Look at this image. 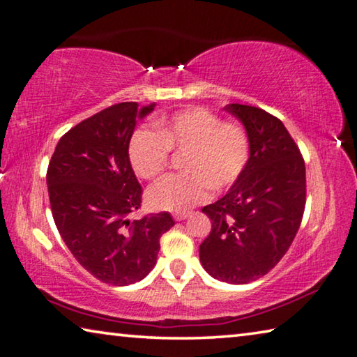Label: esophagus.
Masks as SVG:
<instances>
[{
	"label": "esophagus",
	"instance_id": "esophagus-1",
	"mask_svg": "<svg viewBox=\"0 0 357 357\" xmlns=\"http://www.w3.org/2000/svg\"><path fill=\"white\" fill-rule=\"evenodd\" d=\"M189 216H190V213H176V214H173L174 220H184V219H188Z\"/></svg>",
	"mask_w": 357,
	"mask_h": 357
}]
</instances>
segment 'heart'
Segmentation results:
<instances>
[{
    "label": "heart",
    "instance_id": "heart-1",
    "mask_svg": "<svg viewBox=\"0 0 357 357\" xmlns=\"http://www.w3.org/2000/svg\"><path fill=\"white\" fill-rule=\"evenodd\" d=\"M169 149L185 152L184 173L163 178L148 190V203L162 211H188L208 199L209 189H229L250 160L246 130L203 106L158 119L157 132L138 130L128 144L135 173L143 179L157 178L168 167Z\"/></svg>",
    "mask_w": 357,
    "mask_h": 357
}]
</instances>
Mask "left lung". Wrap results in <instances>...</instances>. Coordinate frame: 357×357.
<instances>
[{
	"label": "left lung",
	"mask_w": 357,
	"mask_h": 357,
	"mask_svg": "<svg viewBox=\"0 0 357 357\" xmlns=\"http://www.w3.org/2000/svg\"><path fill=\"white\" fill-rule=\"evenodd\" d=\"M224 109L245 127L250 160L227 194L202 209L211 231L200 262L213 278L246 284L267 275L296 238L307 197L305 162L280 119L248 105Z\"/></svg>",
	"instance_id": "1"
}]
</instances>
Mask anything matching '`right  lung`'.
<instances>
[{"instance_id": "right-lung-1", "label": "right lung", "mask_w": 357, "mask_h": 357, "mask_svg": "<svg viewBox=\"0 0 357 357\" xmlns=\"http://www.w3.org/2000/svg\"><path fill=\"white\" fill-rule=\"evenodd\" d=\"M154 107L135 101L106 107L66 132L49 162L50 209L61 238L89 273L112 286L146 278L160 236L174 225L169 213L130 220L143 189L128 144L139 119Z\"/></svg>"}]
</instances>
